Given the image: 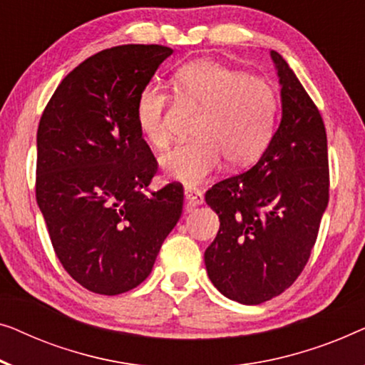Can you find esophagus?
I'll return each instance as SVG.
<instances>
[{
	"label": "esophagus",
	"instance_id": "obj_1",
	"mask_svg": "<svg viewBox=\"0 0 365 365\" xmlns=\"http://www.w3.org/2000/svg\"><path fill=\"white\" fill-rule=\"evenodd\" d=\"M185 200H187L190 207H198V205L203 203V193L197 188L187 187L185 188Z\"/></svg>",
	"mask_w": 365,
	"mask_h": 365
}]
</instances>
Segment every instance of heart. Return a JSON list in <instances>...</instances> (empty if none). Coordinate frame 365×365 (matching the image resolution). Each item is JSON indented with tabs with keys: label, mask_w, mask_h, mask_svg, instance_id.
Returning <instances> with one entry per match:
<instances>
[{
	"label": "heart",
	"mask_w": 365,
	"mask_h": 365,
	"mask_svg": "<svg viewBox=\"0 0 365 365\" xmlns=\"http://www.w3.org/2000/svg\"><path fill=\"white\" fill-rule=\"evenodd\" d=\"M177 87L205 115L195 132L198 140L173 148L160 165L168 178L187 185L202 183L223 165L250 167L273 140L279 101L274 87L259 78L212 59L185 64L175 76ZM168 96L148 86L137 101V124L148 143L167 150L172 130L167 122Z\"/></svg>",
	"instance_id": "1"
}]
</instances>
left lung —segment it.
<instances>
[{
  "label": "left lung",
  "instance_id": "1",
  "mask_svg": "<svg viewBox=\"0 0 365 365\" xmlns=\"http://www.w3.org/2000/svg\"><path fill=\"white\" fill-rule=\"evenodd\" d=\"M281 86V124L250 170L205 195L218 215L205 251L213 286L241 304H261L294 283L316 243L329 202L322 117L283 56L271 51Z\"/></svg>",
  "mask_w": 365,
  "mask_h": 365
}]
</instances>
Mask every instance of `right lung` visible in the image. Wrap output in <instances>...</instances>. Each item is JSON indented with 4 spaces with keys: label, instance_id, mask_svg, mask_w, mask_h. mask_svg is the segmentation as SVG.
Instances as JSON below:
<instances>
[{
    "label": "right lung",
    "instance_id": "add662e5",
    "mask_svg": "<svg viewBox=\"0 0 365 365\" xmlns=\"http://www.w3.org/2000/svg\"><path fill=\"white\" fill-rule=\"evenodd\" d=\"M172 53L158 44L101 51L66 76L41 115L36 200L61 264L97 294L140 284L180 220V183L148 190L157 160L135 114Z\"/></svg>",
    "mask_w": 365,
    "mask_h": 365
}]
</instances>
